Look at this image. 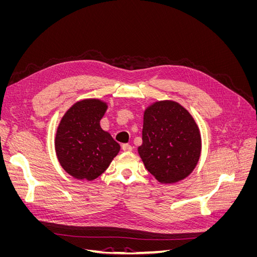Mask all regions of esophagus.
Instances as JSON below:
<instances>
[{
    "label": "esophagus",
    "mask_w": 257,
    "mask_h": 257,
    "mask_svg": "<svg viewBox=\"0 0 257 257\" xmlns=\"http://www.w3.org/2000/svg\"><path fill=\"white\" fill-rule=\"evenodd\" d=\"M132 149H133V148H132V146L128 145V144H123L122 145V150L123 151H132Z\"/></svg>",
    "instance_id": "obj_1"
}]
</instances>
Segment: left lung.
<instances>
[{
	"instance_id": "8db88e82",
	"label": "left lung",
	"mask_w": 257,
	"mask_h": 257,
	"mask_svg": "<svg viewBox=\"0 0 257 257\" xmlns=\"http://www.w3.org/2000/svg\"><path fill=\"white\" fill-rule=\"evenodd\" d=\"M200 151L199 128L180 104L161 100L145 110L143 145L138 147V153L158 181L183 180L196 167Z\"/></svg>"
}]
</instances>
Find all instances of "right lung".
<instances>
[{
	"mask_svg": "<svg viewBox=\"0 0 257 257\" xmlns=\"http://www.w3.org/2000/svg\"><path fill=\"white\" fill-rule=\"evenodd\" d=\"M106 109L102 100L82 99L69 108L58 126V160L67 174L79 180H94L120 151V145L99 125Z\"/></svg>",
	"mask_w": 257,
	"mask_h": 257,
	"instance_id": "1",
	"label": "right lung"
}]
</instances>
